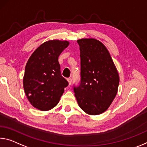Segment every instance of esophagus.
Instances as JSON below:
<instances>
[{
    "mask_svg": "<svg viewBox=\"0 0 147 147\" xmlns=\"http://www.w3.org/2000/svg\"><path fill=\"white\" fill-rule=\"evenodd\" d=\"M67 80H68L69 84L71 85V82H72V78H69L68 79H67Z\"/></svg>",
    "mask_w": 147,
    "mask_h": 147,
    "instance_id": "34e87169",
    "label": "esophagus"
}]
</instances>
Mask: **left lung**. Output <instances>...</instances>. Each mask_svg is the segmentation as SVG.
I'll return each instance as SVG.
<instances>
[{
  "instance_id": "1",
  "label": "left lung",
  "mask_w": 147,
  "mask_h": 147,
  "mask_svg": "<svg viewBox=\"0 0 147 147\" xmlns=\"http://www.w3.org/2000/svg\"><path fill=\"white\" fill-rule=\"evenodd\" d=\"M80 52V83L74 86L79 107L88 115L104 113L116 97L119 75L108 50L94 38L77 40Z\"/></svg>"
}]
</instances>
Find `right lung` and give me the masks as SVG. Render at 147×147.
I'll list each match as a JSON object with an SVG mask.
<instances>
[{
	"mask_svg": "<svg viewBox=\"0 0 147 147\" xmlns=\"http://www.w3.org/2000/svg\"><path fill=\"white\" fill-rule=\"evenodd\" d=\"M67 41L48 40L36 49L28 60L23 76L25 95L32 106L48 111L56 106L69 85L63 77L58 57Z\"/></svg>",
	"mask_w": 147,
	"mask_h": 147,
	"instance_id": "1",
	"label": "right lung"
}]
</instances>
